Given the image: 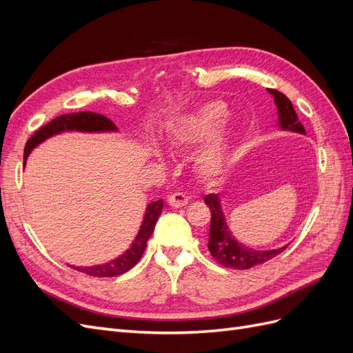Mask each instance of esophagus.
<instances>
[{
    "label": "esophagus",
    "instance_id": "esophagus-1",
    "mask_svg": "<svg viewBox=\"0 0 353 353\" xmlns=\"http://www.w3.org/2000/svg\"><path fill=\"white\" fill-rule=\"evenodd\" d=\"M188 200H190V197L185 193H179V191H178V193H174V194H170L168 197V203L172 208H183V206L187 205Z\"/></svg>",
    "mask_w": 353,
    "mask_h": 353
}]
</instances>
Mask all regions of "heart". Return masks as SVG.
<instances>
[{
  "label": "heart",
  "mask_w": 353,
  "mask_h": 353,
  "mask_svg": "<svg viewBox=\"0 0 353 353\" xmlns=\"http://www.w3.org/2000/svg\"><path fill=\"white\" fill-rule=\"evenodd\" d=\"M230 110L223 101H208L193 112L176 116L169 125V140L176 148H196L209 141L219 128L228 121ZM228 152L223 134L216 135L199 156L203 174L213 175L222 168Z\"/></svg>",
  "instance_id": "b5f03b06"
}]
</instances>
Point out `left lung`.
Instances as JSON below:
<instances>
[{
	"label": "left lung",
	"instance_id": "8db88e82",
	"mask_svg": "<svg viewBox=\"0 0 353 353\" xmlns=\"http://www.w3.org/2000/svg\"><path fill=\"white\" fill-rule=\"evenodd\" d=\"M268 92L274 97L276 109H279V126L281 130L305 134V128L299 122L292 101L276 90H268ZM205 203L212 213L208 248L213 259L222 266L232 270H249L252 266L261 265L275 258L276 254H280L287 248V245H283V248L274 250H256L248 248V245H243L234 239L227 225V219L223 216L218 194H208L205 197Z\"/></svg>",
	"mask_w": 353,
	"mask_h": 353
}]
</instances>
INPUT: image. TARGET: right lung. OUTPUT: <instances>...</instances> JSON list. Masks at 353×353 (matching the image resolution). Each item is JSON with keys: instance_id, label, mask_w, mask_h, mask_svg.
<instances>
[{"instance_id": "obj_1", "label": "right lung", "mask_w": 353, "mask_h": 353, "mask_svg": "<svg viewBox=\"0 0 353 353\" xmlns=\"http://www.w3.org/2000/svg\"><path fill=\"white\" fill-rule=\"evenodd\" d=\"M66 131H81V132H114L117 131L116 125L108 119V117L99 114V113H92V112H79V113H69V114H61L56 119H52L50 123L46 126L39 128V130L32 135L25 147V165H26V159L30 154V152L34 148L44 143L47 138L57 135ZM162 209H163V200H157L152 201L147 205L143 223L140 227V231H138L137 237L134 243L131 244V248L128 249L123 254H121L119 258H116L108 263L103 265H94V266H72L73 270H77L79 272L88 274L91 276H116L125 274L126 271H130L132 266L137 265V262L141 259V256L144 253V249L147 245V240L150 239L152 232L156 227V222L159 216L162 215Z\"/></svg>"}]
</instances>
